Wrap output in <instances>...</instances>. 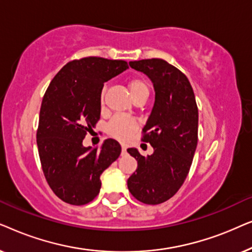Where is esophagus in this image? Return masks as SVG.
Listing matches in <instances>:
<instances>
[{"label":"esophagus","instance_id":"34e87169","mask_svg":"<svg viewBox=\"0 0 252 252\" xmlns=\"http://www.w3.org/2000/svg\"><path fill=\"white\" fill-rule=\"evenodd\" d=\"M122 151H123V153H126V146H125V144H123V146H122Z\"/></svg>","mask_w":252,"mask_h":252}]
</instances>
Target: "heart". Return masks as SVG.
Segmentation results:
<instances>
[{
    "instance_id": "b5f03b06",
    "label": "heart",
    "mask_w": 252,
    "mask_h": 252,
    "mask_svg": "<svg viewBox=\"0 0 252 252\" xmlns=\"http://www.w3.org/2000/svg\"><path fill=\"white\" fill-rule=\"evenodd\" d=\"M128 88L134 101L137 98H148L150 86L143 78H134L128 81ZM137 123L132 118L118 116L108 125V133L120 141H127L137 129Z\"/></svg>"
}]
</instances>
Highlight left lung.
<instances>
[{"label": "left lung", "instance_id": "obj_1", "mask_svg": "<svg viewBox=\"0 0 252 252\" xmlns=\"http://www.w3.org/2000/svg\"><path fill=\"white\" fill-rule=\"evenodd\" d=\"M155 88V104L142 129V141L154 154L142 156L127 149L137 168L127 180L130 194L144 204L156 205L177 194L190 170L198 140V109L188 78L160 58L129 62Z\"/></svg>", "mask_w": 252, "mask_h": 252}]
</instances>
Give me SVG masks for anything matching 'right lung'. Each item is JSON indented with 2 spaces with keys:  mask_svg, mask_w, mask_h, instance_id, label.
Returning a JSON list of instances; mask_svg holds the SVG:
<instances>
[{
  "mask_svg": "<svg viewBox=\"0 0 252 252\" xmlns=\"http://www.w3.org/2000/svg\"><path fill=\"white\" fill-rule=\"evenodd\" d=\"M128 68L125 61L84 57L68 62L48 86L40 109L36 143L44 178L62 201L72 205L92 202L101 189V174L122 153L113 139L101 149L82 140L101 116L104 82Z\"/></svg>",
  "mask_w": 252,
  "mask_h": 252,
  "instance_id": "right-lung-1",
  "label": "right lung"
}]
</instances>
